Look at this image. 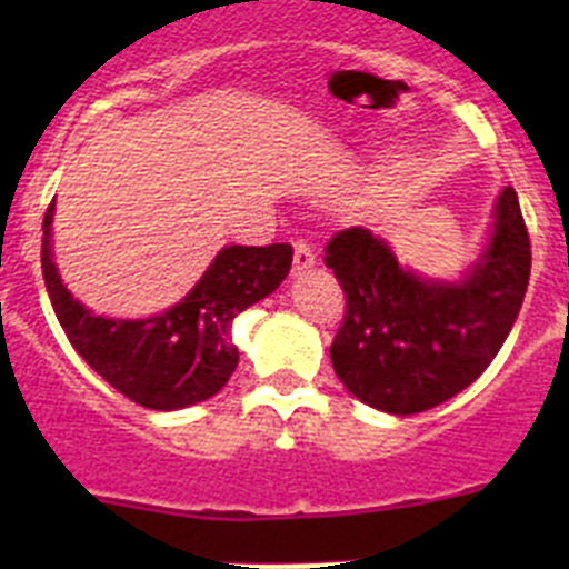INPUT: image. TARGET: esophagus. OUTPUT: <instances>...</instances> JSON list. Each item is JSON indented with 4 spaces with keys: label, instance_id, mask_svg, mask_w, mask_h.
Here are the masks:
<instances>
[{
    "label": "esophagus",
    "instance_id": "obj_1",
    "mask_svg": "<svg viewBox=\"0 0 569 569\" xmlns=\"http://www.w3.org/2000/svg\"><path fill=\"white\" fill-rule=\"evenodd\" d=\"M316 264V253L310 244H305V241H296L293 248V276H301L305 270H310Z\"/></svg>",
    "mask_w": 569,
    "mask_h": 569
}]
</instances>
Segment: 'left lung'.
Segmentation results:
<instances>
[{
  "mask_svg": "<svg viewBox=\"0 0 569 569\" xmlns=\"http://www.w3.org/2000/svg\"><path fill=\"white\" fill-rule=\"evenodd\" d=\"M347 296L345 325L330 345L341 385L390 416L445 405L485 373L530 281V239L519 196L501 188L479 256L459 279L401 264L367 228L333 236L325 253Z\"/></svg>",
  "mask_w": 569,
  "mask_h": 569,
  "instance_id": "obj_1",
  "label": "left lung"
}]
</instances>
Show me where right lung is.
<instances>
[{
	"label": "right lung",
	"mask_w": 569,
	"mask_h": 569,
	"mask_svg": "<svg viewBox=\"0 0 569 569\" xmlns=\"http://www.w3.org/2000/svg\"><path fill=\"white\" fill-rule=\"evenodd\" d=\"M53 210L42 222V273L50 305L79 356L113 390L150 410H182L208 401L228 385L239 365L230 339L241 310L273 293L293 264L290 244L216 253L202 279L168 310L144 319L97 316L73 299L53 259Z\"/></svg>",
	"instance_id": "obj_1"
}]
</instances>
